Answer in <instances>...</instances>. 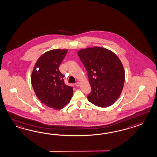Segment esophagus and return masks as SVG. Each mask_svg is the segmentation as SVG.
Here are the masks:
<instances>
[{"mask_svg": "<svg viewBox=\"0 0 157 157\" xmlns=\"http://www.w3.org/2000/svg\"><path fill=\"white\" fill-rule=\"evenodd\" d=\"M75 85H76V86L77 87H78V86H80V84L79 82H76V83L75 84Z\"/></svg>", "mask_w": 157, "mask_h": 157, "instance_id": "1", "label": "esophagus"}]
</instances>
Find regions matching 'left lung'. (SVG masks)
I'll return each instance as SVG.
<instances>
[{"label":"left lung","instance_id":"8db88e82","mask_svg":"<svg viewBox=\"0 0 157 157\" xmlns=\"http://www.w3.org/2000/svg\"><path fill=\"white\" fill-rule=\"evenodd\" d=\"M77 54L87 71L91 87L89 102L101 107L112 105L121 95L125 71L114 52L101 47L81 49Z\"/></svg>","mask_w":157,"mask_h":157}]
</instances>
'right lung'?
I'll list each match as a JSON object with an SVG mask.
<instances>
[{
    "label": "right lung",
    "instance_id": "add662e5",
    "mask_svg": "<svg viewBox=\"0 0 157 157\" xmlns=\"http://www.w3.org/2000/svg\"><path fill=\"white\" fill-rule=\"evenodd\" d=\"M68 50L54 49L41 55L32 73L31 83L36 97L46 106L63 109L73 95V87L67 85L59 67Z\"/></svg>",
    "mask_w": 157,
    "mask_h": 157
}]
</instances>
